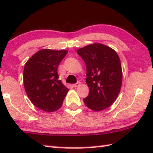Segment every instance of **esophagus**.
I'll list each match as a JSON object with an SVG mask.
<instances>
[{
  "label": "esophagus",
  "instance_id": "1",
  "mask_svg": "<svg viewBox=\"0 0 153 153\" xmlns=\"http://www.w3.org/2000/svg\"><path fill=\"white\" fill-rule=\"evenodd\" d=\"M80 84H81V83H80L79 82H77V83H76V84H74L72 85H73V87L76 88V87H77V86H79Z\"/></svg>",
  "mask_w": 153,
  "mask_h": 153
}]
</instances>
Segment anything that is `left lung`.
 I'll list each match as a JSON object with an SVG mask.
<instances>
[{"instance_id": "1", "label": "left lung", "mask_w": 153, "mask_h": 153, "mask_svg": "<svg viewBox=\"0 0 153 153\" xmlns=\"http://www.w3.org/2000/svg\"><path fill=\"white\" fill-rule=\"evenodd\" d=\"M77 53L86 66L88 96L86 106L94 111L107 108L116 100L120 91L123 72L120 60L114 50L100 43L80 48Z\"/></svg>"}]
</instances>
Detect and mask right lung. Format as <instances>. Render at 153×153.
I'll list each match as a JSON object with an SVG mask.
<instances>
[{
	"mask_svg": "<svg viewBox=\"0 0 153 153\" xmlns=\"http://www.w3.org/2000/svg\"><path fill=\"white\" fill-rule=\"evenodd\" d=\"M66 50L42 49L27 61L23 71L25 90L39 109L54 112L62 107L69 89L59 80L57 68Z\"/></svg>",
	"mask_w": 153,
	"mask_h": 153,
	"instance_id": "right-lung-1",
	"label": "right lung"
}]
</instances>
